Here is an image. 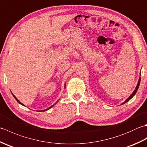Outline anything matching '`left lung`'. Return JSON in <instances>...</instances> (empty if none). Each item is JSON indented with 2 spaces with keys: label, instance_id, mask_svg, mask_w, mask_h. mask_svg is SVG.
Instances as JSON below:
<instances>
[{
  "label": "left lung",
  "instance_id": "8db88e82",
  "mask_svg": "<svg viewBox=\"0 0 147 147\" xmlns=\"http://www.w3.org/2000/svg\"><path fill=\"white\" fill-rule=\"evenodd\" d=\"M140 80H141V78H140V79H139V81H138V84H137V86H136V89L135 90V91H134V92H133V93H132V94L130 95V96H129V97L128 98H127V99L126 100L125 102H123V104H125V103H126L127 102H128V101L129 100H130V99H131V98H133V96L134 95H135L136 94V92H137V90H138V88H139V86H140Z\"/></svg>",
  "mask_w": 147,
  "mask_h": 147
}]
</instances>
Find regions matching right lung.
I'll list each match as a JSON object with an SVG mask.
<instances>
[{
    "mask_svg": "<svg viewBox=\"0 0 147 147\" xmlns=\"http://www.w3.org/2000/svg\"><path fill=\"white\" fill-rule=\"evenodd\" d=\"M12 95H13V96H14V97L15 98V99H16V100L18 101V102H19V103H20V104H21V105H23V104H22V103H21V102H20V101H19V100H18V99L16 98V96H14V95L13 94H12ZM53 106H54V105H52V106H51V107H49V108H48L47 109H46V110H43V111H47V110H49V109H51V107H53Z\"/></svg>",
    "mask_w": 147,
    "mask_h": 147,
    "instance_id": "right-lung-1",
    "label": "right lung"
}]
</instances>
